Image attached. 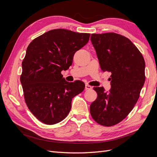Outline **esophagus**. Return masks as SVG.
Returning a JSON list of instances; mask_svg holds the SVG:
<instances>
[{
  "instance_id": "34e87169",
  "label": "esophagus",
  "mask_w": 157,
  "mask_h": 157,
  "mask_svg": "<svg viewBox=\"0 0 157 157\" xmlns=\"http://www.w3.org/2000/svg\"><path fill=\"white\" fill-rule=\"evenodd\" d=\"M85 88H86V90H91L92 88V87L91 86H90L89 84H86L85 85Z\"/></svg>"
}]
</instances>
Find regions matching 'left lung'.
<instances>
[{"mask_svg":"<svg viewBox=\"0 0 157 157\" xmlns=\"http://www.w3.org/2000/svg\"><path fill=\"white\" fill-rule=\"evenodd\" d=\"M90 40L101 70L111 73L110 92L94 88L98 97L90 114L98 124L112 126L124 120L138 100L145 80V60L130 39L117 33L92 34Z\"/></svg>","mask_w":157,"mask_h":157,"instance_id":"obj_1","label":"left lung"}]
</instances>
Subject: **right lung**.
<instances>
[{
  "label": "right lung",
  "instance_id": "add662e5",
  "mask_svg": "<svg viewBox=\"0 0 157 157\" xmlns=\"http://www.w3.org/2000/svg\"><path fill=\"white\" fill-rule=\"evenodd\" d=\"M90 36L57 29L35 38L28 46L20 81L27 107L44 124L62 121L73 98L84 90L81 80L67 82L61 72L72 65L75 53L88 43Z\"/></svg>",
  "mask_w": 157,
  "mask_h": 157
}]
</instances>
